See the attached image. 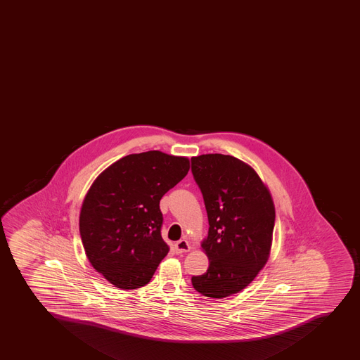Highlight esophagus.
<instances>
[{
  "label": "esophagus",
  "instance_id": "obj_1",
  "mask_svg": "<svg viewBox=\"0 0 360 360\" xmlns=\"http://www.w3.org/2000/svg\"><path fill=\"white\" fill-rule=\"evenodd\" d=\"M174 247L175 253L176 254L186 253V252L191 250V245L185 239L179 240L178 243H175Z\"/></svg>",
  "mask_w": 360,
  "mask_h": 360
}]
</instances>
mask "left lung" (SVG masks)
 I'll return each instance as SVG.
<instances>
[{
    "instance_id": "8db88e82",
    "label": "left lung",
    "mask_w": 360,
    "mask_h": 360,
    "mask_svg": "<svg viewBox=\"0 0 360 360\" xmlns=\"http://www.w3.org/2000/svg\"><path fill=\"white\" fill-rule=\"evenodd\" d=\"M191 172L201 189L209 233L201 243L209 268L193 276L196 291L223 299L243 291L269 259L275 205L255 169L221 153L191 157Z\"/></svg>"
}]
</instances>
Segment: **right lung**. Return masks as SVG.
Masks as SVG:
<instances>
[{
	"label": "right lung",
	"mask_w": 360,
	"mask_h": 360,
	"mask_svg": "<svg viewBox=\"0 0 360 360\" xmlns=\"http://www.w3.org/2000/svg\"><path fill=\"white\" fill-rule=\"evenodd\" d=\"M189 169L187 157L153 150L119 159L91 185L79 214L82 243L91 266L115 288L146 285L169 253L159 202Z\"/></svg>",
	"instance_id": "right-lung-1"
}]
</instances>
